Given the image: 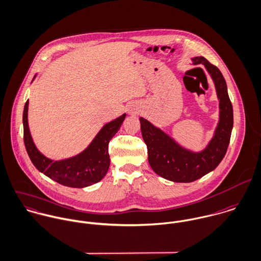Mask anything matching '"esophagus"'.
I'll return each instance as SVG.
<instances>
[{
  "label": "esophagus",
  "instance_id": "1",
  "mask_svg": "<svg viewBox=\"0 0 261 261\" xmlns=\"http://www.w3.org/2000/svg\"><path fill=\"white\" fill-rule=\"evenodd\" d=\"M128 112H129V113H130V114H135V113H136V111H135V109H134V108H132V107H131V108H129V109H128Z\"/></svg>",
  "mask_w": 261,
  "mask_h": 261
}]
</instances>
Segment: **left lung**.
I'll list each match as a JSON object with an SVG mask.
<instances>
[{
	"label": "left lung",
	"mask_w": 261,
	"mask_h": 261,
	"mask_svg": "<svg viewBox=\"0 0 261 261\" xmlns=\"http://www.w3.org/2000/svg\"><path fill=\"white\" fill-rule=\"evenodd\" d=\"M192 61L195 65L204 64L219 99V122L207 147L200 152L189 150L146 119L139 118L151 168L161 177L174 182H192L214 170L227 152L233 128V107L222 72L203 56L194 57Z\"/></svg>",
	"instance_id": "obj_1"
}]
</instances>
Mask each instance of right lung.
<instances>
[{
	"label": "right lung",
	"mask_w": 261,
	"mask_h": 261,
	"mask_svg": "<svg viewBox=\"0 0 261 261\" xmlns=\"http://www.w3.org/2000/svg\"><path fill=\"white\" fill-rule=\"evenodd\" d=\"M28 105L27 101L23 112L24 143L34 166L54 181L65 187L82 189L99 182L110 166L109 142L120 129L126 114L104 125L91 144L80 154L54 161L44 156L33 142L28 126Z\"/></svg>",
	"instance_id": "1"
}]
</instances>
